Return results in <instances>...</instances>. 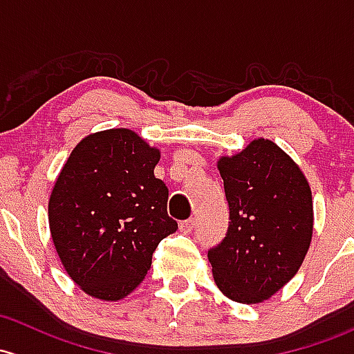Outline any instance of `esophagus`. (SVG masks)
<instances>
[{
  "instance_id": "esophagus-1",
  "label": "esophagus",
  "mask_w": 354,
  "mask_h": 354,
  "mask_svg": "<svg viewBox=\"0 0 354 354\" xmlns=\"http://www.w3.org/2000/svg\"><path fill=\"white\" fill-rule=\"evenodd\" d=\"M193 227H195V218H188V221H183L180 222V230L183 234H189L193 230Z\"/></svg>"
}]
</instances>
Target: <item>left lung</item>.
I'll list each match as a JSON object with an SVG mask.
<instances>
[{"label":"left lung","instance_id":"1","mask_svg":"<svg viewBox=\"0 0 354 354\" xmlns=\"http://www.w3.org/2000/svg\"><path fill=\"white\" fill-rule=\"evenodd\" d=\"M229 229L208 251L221 292L239 304L268 300L288 283L312 241V192L300 167L268 139L217 162Z\"/></svg>","mask_w":354,"mask_h":354}]
</instances>
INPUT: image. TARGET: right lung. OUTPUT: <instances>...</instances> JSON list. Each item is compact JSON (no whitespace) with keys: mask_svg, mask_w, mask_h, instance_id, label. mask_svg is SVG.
Returning <instances> with one entry per match:
<instances>
[{"mask_svg":"<svg viewBox=\"0 0 354 354\" xmlns=\"http://www.w3.org/2000/svg\"><path fill=\"white\" fill-rule=\"evenodd\" d=\"M161 152L129 129L84 137L52 188L49 227L55 251L88 295L115 302L146 278L152 252L176 221L167 187L154 176Z\"/></svg>","mask_w":354,"mask_h":354,"instance_id":"1","label":"right lung"}]
</instances>
